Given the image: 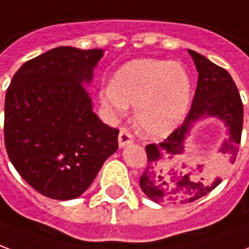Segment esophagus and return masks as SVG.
I'll use <instances>...</instances> for the list:
<instances>
[{"instance_id":"obj_1","label":"esophagus","mask_w":249,"mask_h":249,"mask_svg":"<svg viewBox=\"0 0 249 249\" xmlns=\"http://www.w3.org/2000/svg\"><path fill=\"white\" fill-rule=\"evenodd\" d=\"M118 142H119V146L121 147H124L126 144H130L134 142L133 134L128 131L127 128H121L119 131V138H118Z\"/></svg>"}]
</instances>
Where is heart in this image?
I'll list each match as a JSON object with an SVG mask.
<instances>
[{"label":"heart","mask_w":249,"mask_h":249,"mask_svg":"<svg viewBox=\"0 0 249 249\" xmlns=\"http://www.w3.org/2000/svg\"><path fill=\"white\" fill-rule=\"evenodd\" d=\"M192 82L179 63L139 59L122 65L112 84L100 99L114 118L135 106L134 119L141 133L149 137L170 134L182 122L190 103Z\"/></svg>","instance_id":"heart-1"}]
</instances>
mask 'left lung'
Segmentation results:
<instances>
[{
  "mask_svg": "<svg viewBox=\"0 0 249 249\" xmlns=\"http://www.w3.org/2000/svg\"><path fill=\"white\" fill-rule=\"evenodd\" d=\"M198 71L195 98L182 124L160 143L146 144L147 162L139 178L141 189L150 200L165 204L193 202L212 192L223 179L217 173L206 172L202 165L185 163L184 141L193 122L206 115L217 116L229 127V138L220 151L234 162L243 131V102L227 70L202 54L190 51Z\"/></svg>",
  "mask_w": 249,
  "mask_h": 249,
  "instance_id": "1",
  "label": "left lung"
}]
</instances>
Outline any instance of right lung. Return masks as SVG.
<instances>
[{
  "instance_id": "add662e5",
  "label": "right lung",
  "mask_w": 249,
  "mask_h": 249,
  "mask_svg": "<svg viewBox=\"0 0 249 249\" xmlns=\"http://www.w3.org/2000/svg\"><path fill=\"white\" fill-rule=\"evenodd\" d=\"M102 49L59 47L28 60L5 96V149L35 190L72 200L92 184L118 150V128L92 112L83 83L92 79Z\"/></svg>"
}]
</instances>
